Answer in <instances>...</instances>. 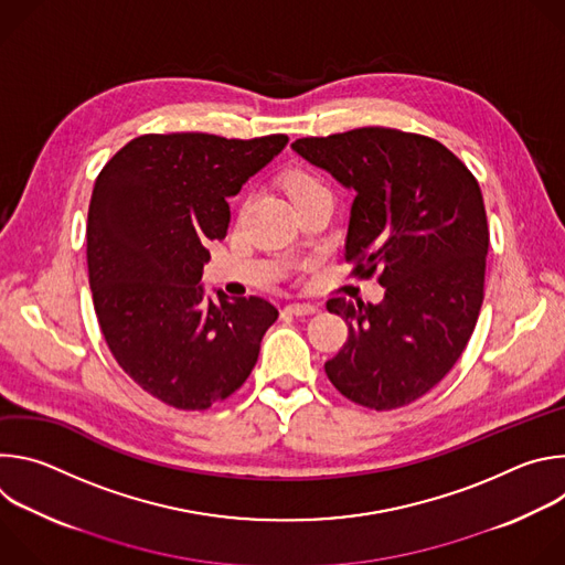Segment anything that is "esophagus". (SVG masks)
<instances>
[{
    "label": "esophagus",
    "mask_w": 565,
    "mask_h": 565,
    "mask_svg": "<svg viewBox=\"0 0 565 565\" xmlns=\"http://www.w3.org/2000/svg\"><path fill=\"white\" fill-rule=\"evenodd\" d=\"M286 312L297 315V317L315 315V312H319V306H315V303H290V306H286Z\"/></svg>",
    "instance_id": "1"
}]
</instances>
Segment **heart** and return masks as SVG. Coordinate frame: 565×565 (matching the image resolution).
Returning a JSON list of instances; mask_svg holds the SVG:
<instances>
[{
	"label": "heart",
	"instance_id": "heart-1",
	"mask_svg": "<svg viewBox=\"0 0 565 565\" xmlns=\"http://www.w3.org/2000/svg\"><path fill=\"white\" fill-rule=\"evenodd\" d=\"M317 190H327L324 185H321L315 177H310V174H295V177H290V181H288V192H290V196L292 199H297V196H301V194H308V192H317Z\"/></svg>",
	"mask_w": 565,
	"mask_h": 565
}]
</instances>
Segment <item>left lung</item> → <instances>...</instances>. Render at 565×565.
Listing matches in <instances>:
<instances>
[{"mask_svg":"<svg viewBox=\"0 0 565 565\" xmlns=\"http://www.w3.org/2000/svg\"><path fill=\"white\" fill-rule=\"evenodd\" d=\"M355 192L347 262L380 270V303L335 297L349 342L324 364L355 405L386 412L431 391L462 355L482 303L490 230L471 172L438 140L362 127L292 145Z\"/></svg>","mask_w":565,"mask_h":565,"instance_id":"obj_1","label":"left lung"}]
</instances>
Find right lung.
Instances as JSON below:
<instances>
[{
	"label": "right lung",
	"mask_w": 565,
	"mask_h": 565,
	"mask_svg": "<svg viewBox=\"0 0 565 565\" xmlns=\"http://www.w3.org/2000/svg\"><path fill=\"white\" fill-rule=\"evenodd\" d=\"M288 145L212 134H147L96 179L87 264L100 331L122 371L170 407L201 412L232 395L279 317L262 297H205L207 244L225 238L227 199Z\"/></svg>",
	"instance_id": "1"
}]
</instances>
